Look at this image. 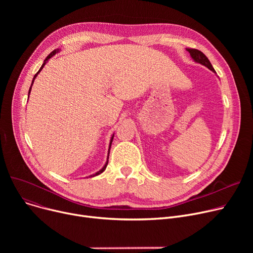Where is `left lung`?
Wrapping results in <instances>:
<instances>
[{
	"label": "left lung",
	"mask_w": 253,
	"mask_h": 253,
	"mask_svg": "<svg viewBox=\"0 0 253 253\" xmlns=\"http://www.w3.org/2000/svg\"><path fill=\"white\" fill-rule=\"evenodd\" d=\"M185 50H187L189 53L191 57L193 58V60L197 63H200L204 66H206V68H208L210 71L213 72L215 75H216V72L215 70L213 69V66H212L211 62L209 61V59L207 58V56L204 54L203 52H201L200 50H197V49H193V48H185Z\"/></svg>",
	"instance_id": "8db88e82"
}]
</instances>
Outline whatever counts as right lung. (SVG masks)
<instances>
[{"label":"right lung","instance_id":"add662e5","mask_svg":"<svg viewBox=\"0 0 253 253\" xmlns=\"http://www.w3.org/2000/svg\"><path fill=\"white\" fill-rule=\"evenodd\" d=\"M61 49H55V50H53L50 54L45 58V60H44V62H43V64H42V66L41 68H40V70L38 71V73L34 76V79H33V81H32V85H31V87H30V90H29V97H30V94H31V91H32V86H33V84H34V81H35V79L37 78V76L40 74V72H41L42 70H43V68L45 66V64L49 61V59L51 58V57H53L54 56L56 53H58L59 51H60ZM114 135H115V133L112 135V137H111V140H110V145H109V151H108V158H106V162H105V164L103 165V167L99 170V171H97V172H95L94 174H91V175H89V177H94V176H96V175H99L100 173H102V172L105 170V168H106V166H108V163H109V156H110V151H111V147H112V142H113V139H114ZM88 178V177H87Z\"/></svg>","mask_w":253,"mask_h":253}]
</instances>
